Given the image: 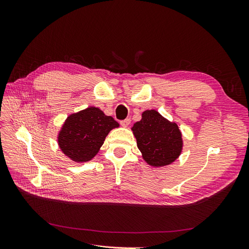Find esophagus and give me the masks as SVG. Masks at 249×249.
Here are the masks:
<instances>
[{
  "instance_id": "esophagus-1",
  "label": "esophagus",
  "mask_w": 249,
  "mask_h": 249,
  "mask_svg": "<svg viewBox=\"0 0 249 249\" xmlns=\"http://www.w3.org/2000/svg\"><path fill=\"white\" fill-rule=\"evenodd\" d=\"M130 124H131V119L130 118H125V119H124V120H122V122H120V124H122L124 127L129 126Z\"/></svg>"
}]
</instances>
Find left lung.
Here are the masks:
<instances>
[{"instance_id": "8db88e82", "label": "left lung", "mask_w": 249, "mask_h": 249, "mask_svg": "<svg viewBox=\"0 0 249 249\" xmlns=\"http://www.w3.org/2000/svg\"><path fill=\"white\" fill-rule=\"evenodd\" d=\"M132 131L144 161L154 167L175 162L182 153L183 139L176 123H170L156 110L142 113Z\"/></svg>"}]
</instances>
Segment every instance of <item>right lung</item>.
Masks as SVG:
<instances>
[{
  "mask_svg": "<svg viewBox=\"0 0 249 249\" xmlns=\"http://www.w3.org/2000/svg\"><path fill=\"white\" fill-rule=\"evenodd\" d=\"M119 124L99 108L88 107L66 118L58 135L62 153L74 162L83 163L99 153L109 132Z\"/></svg>",
  "mask_w": 249,
  "mask_h": 249,
  "instance_id": "obj_1",
  "label": "right lung"
}]
</instances>
